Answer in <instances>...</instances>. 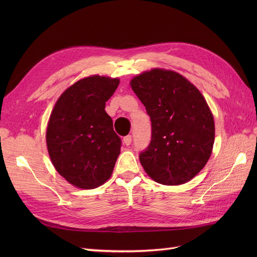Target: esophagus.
Wrapping results in <instances>:
<instances>
[{"label":"esophagus","mask_w":257,"mask_h":257,"mask_svg":"<svg viewBox=\"0 0 257 257\" xmlns=\"http://www.w3.org/2000/svg\"><path fill=\"white\" fill-rule=\"evenodd\" d=\"M123 143H124V145L130 146V145L132 144V136H131V135H127V136L124 137V138H123Z\"/></svg>","instance_id":"obj_1"}]
</instances>
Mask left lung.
I'll return each instance as SVG.
<instances>
[{"label":"left lung","mask_w":257,"mask_h":257,"mask_svg":"<svg viewBox=\"0 0 257 257\" xmlns=\"http://www.w3.org/2000/svg\"><path fill=\"white\" fill-rule=\"evenodd\" d=\"M131 87L151 120V142L139 154L148 176L165 185L190 181L205 167L214 143V120L199 90L180 74L154 68Z\"/></svg>","instance_id":"1"}]
</instances>
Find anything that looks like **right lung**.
Segmentation results:
<instances>
[{
    "label": "right lung",
    "mask_w": 257,
    "mask_h": 257,
    "mask_svg": "<svg viewBox=\"0 0 257 257\" xmlns=\"http://www.w3.org/2000/svg\"><path fill=\"white\" fill-rule=\"evenodd\" d=\"M120 80L80 79L62 93L50 114L46 142L57 172L79 189H95L110 178L121 139L105 105Z\"/></svg>",
    "instance_id": "obj_1"
}]
</instances>
